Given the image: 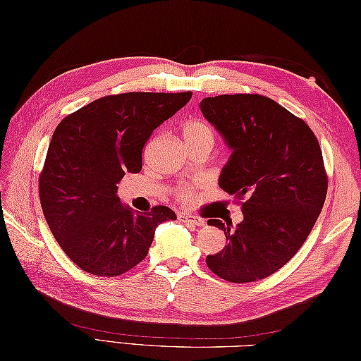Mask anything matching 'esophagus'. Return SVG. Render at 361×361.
<instances>
[{"label":"esophagus","instance_id":"1","mask_svg":"<svg viewBox=\"0 0 361 361\" xmlns=\"http://www.w3.org/2000/svg\"><path fill=\"white\" fill-rule=\"evenodd\" d=\"M178 220L185 221V224H190V225H197V226H203L204 225V219L194 216V214H185L180 212L178 214Z\"/></svg>","mask_w":361,"mask_h":361}]
</instances>
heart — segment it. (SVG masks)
<instances>
[{
    "mask_svg": "<svg viewBox=\"0 0 361 361\" xmlns=\"http://www.w3.org/2000/svg\"><path fill=\"white\" fill-rule=\"evenodd\" d=\"M181 135H183V141L189 147H195V145L200 144H209L212 147L214 141H216V132L214 128L208 124V122L203 119H189L181 127ZM194 195V186L186 185L181 186L176 192V197L183 202H188L192 198Z\"/></svg>",
    "mask_w": 361,
    "mask_h": 361,
    "instance_id": "heart-1",
    "label": "heart"
}]
</instances>
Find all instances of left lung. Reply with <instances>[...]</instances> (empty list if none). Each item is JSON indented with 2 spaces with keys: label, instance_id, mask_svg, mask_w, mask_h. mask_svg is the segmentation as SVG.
<instances>
[{
  "label": "left lung",
  "instance_id": "obj_1",
  "mask_svg": "<svg viewBox=\"0 0 361 361\" xmlns=\"http://www.w3.org/2000/svg\"><path fill=\"white\" fill-rule=\"evenodd\" d=\"M200 109L233 149L219 185L243 212L234 228L208 220L224 229L228 245L206 264L229 282L264 279L296 255L323 209V152L301 118L267 96L206 97Z\"/></svg>",
  "mask_w": 361,
  "mask_h": 361
}]
</instances>
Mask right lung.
Here are the masks:
<instances>
[{
    "label": "right lung",
    "mask_w": 361,
    "mask_h": 361,
    "mask_svg": "<svg viewBox=\"0 0 361 361\" xmlns=\"http://www.w3.org/2000/svg\"><path fill=\"white\" fill-rule=\"evenodd\" d=\"M190 97V91L104 96L54 130L38 194L51 233L82 270L105 278L132 270L147 256L157 226L176 219L167 206L133 212L116 194L122 176L141 172L153 130Z\"/></svg>",
    "instance_id": "1"
}]
</instances>
